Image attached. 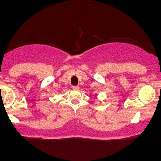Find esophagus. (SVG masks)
<instances>
[{
    "label": "esophagus",
    "mask_w": 161,
    "mask_h": 161,
    "mask_svg": "<svg viewBox=\"0 0 161 161\" xmlns=\"http://www.w3.org/2000/svg\"><path fill=\"white\" fill-rule=\"evenodd\" d=\"M73 88L74 90H78L79 89V86H73Z\"/></svg>",
    "instance_id": "obj_1"
}]
</instances>
